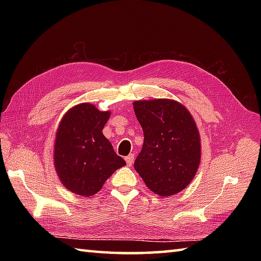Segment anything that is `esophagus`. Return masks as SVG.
Instances as JSON below:
<instances>
[{
  "label": "esophagus",
  "instance_id": "esophagus-1",
  "mask_svg": "<svg viewBox=\"0 0 261 261\" xmlns=\"http://www.w3.org/2000/svg\"><path fill=\"white\" fill-rule=\"evenodd\" d=\"M134 160H135V154L134 153H130L129 156L125 157V162H126L127 166H132V164H134Z\"/></svg>",
  "mask_w": 261,
  "mask_h": 261
}]
</instances>
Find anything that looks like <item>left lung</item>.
Returning <instances> with one entry per match:
<instances>
[{
	"mask_svg": "<svg viewBox=\"0 0 261 261\" xmlns=\"http://www.w3.org/2000/svg\"><path fill=\"white\" fill-rule=\"evenodd\" d=\"M134 109L145 136L137 173L159 196L185 190L201 163V137L190 111L169 98L135 101Z\"/></svg>",
	"mask_w": 261,
	"mask_h": 261,
	"instance_id": "8db88e82",
	"label": "left lung"
}]
</instances>
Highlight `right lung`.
<instances>
[{
	"mask_svg": "<svg viewBox=\"0 0 261 261\" xmlns=\"http://www.w3.org/2000/svg\"><path fill=\"white\" fill-rule=\"evenodd\" d=\"M110 115L111 111L81 103L59 122L54 166L60 182L76 195H95L116 169L126 165L102 132Z\"/></svg>",
	"mask_w": 261,
	"mask_h": 261,
	"instance_id": "add662e5",
	"label": "right lung"
}]
</instances>
